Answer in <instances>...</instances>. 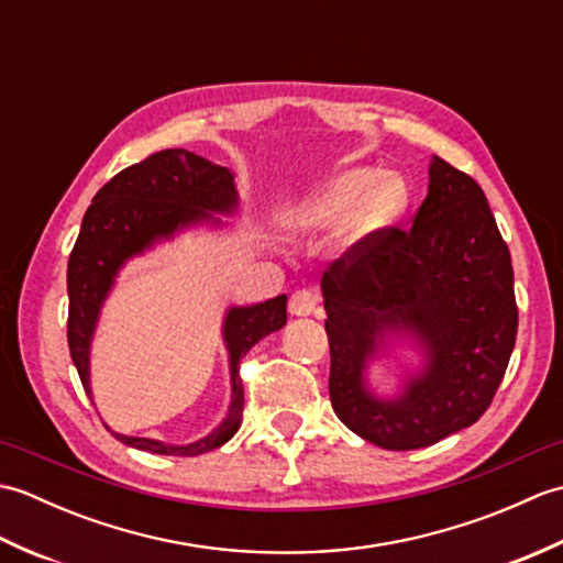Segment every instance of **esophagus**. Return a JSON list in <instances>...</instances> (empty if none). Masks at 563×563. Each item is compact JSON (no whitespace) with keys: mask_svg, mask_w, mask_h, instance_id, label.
Instances as JSON below:
<instances>
[{"mask_svg":"<svg viewBox=\"0 0 563 563\" xmlns=\"http://www.w3.org/2000/svg\"><path fill=\"white\" fill-rule=\"evenodd\" d=\"M317 302H319L317 292H312V290H295L292 297H290L288 309H290L292 317H309V314H314Z\"/></svg>","mask_w":563,"mask_h":563,"instance_id":"34e87169","label":"esophagus"}]
</instances>
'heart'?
I'll return each instance as SVG.
<instances>
[{"label": "heart", "instance_id": "heart-1", "mask_svg": "<svg viewBox=\"0 0 563 563\" xmlns=\"http://www.w3.org/2000/svg\"><path fill=\"white\" fill-rule=\"evenodd\" d=\"M409 208V186L399 174L355 166L275 206L273 222L285 234L300 236L341 220L333 242L349 246L387 230Z\"/></svg>", "mask_w": 563, "mask_h": 563}]
</instances>
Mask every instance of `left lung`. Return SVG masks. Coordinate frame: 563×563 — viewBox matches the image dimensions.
Returning <instances> with one entry per match:
<instances>
[{
  "label": "left lung",
  "mask_w": 563,
  "mask_h": 563,
  "mask_svg": "<svg viewBox=\"0 0 563 563\" xmlns=\"http://www.w3.org/2000/svg\"><path fill=\"white\" fill-rule=\"evenodd\" d=\"M329 397L343 426L385 450H418L479 421L518 333L510 251L484 190L433 157L411 230L365 236L321 275ZM409 347L402 385L382 398L368 363Z\"/></svg>",
  "instance_id": "obj_1"
}]
</instances>
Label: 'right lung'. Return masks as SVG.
I'll return each instance as SVG.
<instances>
[{
	"instance_id": "right-lung-1",
	"label": "right lung",
	"mask_w": 563,
	"mask_h": 563,
	"mask_svg": "<svg viewBox=\"0 0 563 563\" xmlns=\"http://www.w3.org/2000/svg\"><path fill=\"white\" fill-rule=\"evenodd\" d=\"M239 210L234 174L188 150H162L140 164L115 174L84 212L77 244L67 263V343L84 389L91 391V341L97 333L101 309L109 300L115 280L128 261L145 256L162 242L198 227L218 230L222 218ZM288 321V295L244 307H227L222 319V341L230 357V409L208 435L186 445L154 438L123 435L111 430L123 445L152 454L196 457L224 445L239 426L244 411V387L239 377V361L268 333L280 331Z\"/></svg>"
}]
</instances>
